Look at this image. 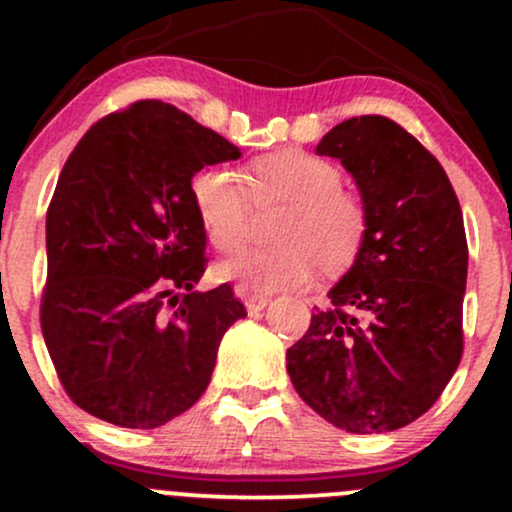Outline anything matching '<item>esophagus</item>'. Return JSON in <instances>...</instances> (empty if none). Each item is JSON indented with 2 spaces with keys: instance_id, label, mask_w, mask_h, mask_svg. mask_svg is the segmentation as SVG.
I'll return each mask as SVG.
<instances>
[{
  "instance_id": "obj_1",
  "label": "esophagus",
  "mask_w": 512,
  "mask_h": 512,
  "mask_svg": "<svg viewBox=\"0 0 512 512\" xmlns=\"http://www.w3.org/2000/svg\"><path fill=\"white\" fill-rule=\"evenodd\" d=\"M236 293H238V298H243V301H245V308H248L250 313H257V310L267 308V303H269V298H267V296H262V293L250 291L248 286H243V284H238V286H236Z\"/></svg>"
}]
</instances>
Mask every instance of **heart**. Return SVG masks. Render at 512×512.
I'll return each instance as SVG.
<instances>
[{
    "label": "heart",
    "instance_id": "obj_1",
    "mask_svg": "<svg viewBox=\"0 0 512 512\" xmlns=\"http://www.w3.org/2000/svg\"><path fill=\"white\" fill-rule=\"evenodd\" d=\"M245 178L209 166L190 185L199 219L221 252L248 243L255 204H286L274 226L279 243L223 262V279H238L250 291H281L305 284L317 264L325 274L354 267L368 240L370 209L361 192L342 185V170L332 161L284 149L252 161Z\"/></svg>",
    "mask_w": 512,
    "mask_h": 512
}]
</instances>
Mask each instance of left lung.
<instances>
[{
  "label": "left lung",
  "instance_id": "left-lung-1",
  "mask_svg": "<svg viewBox=\"0 0 512 512\" xmlns=\"http://www.w3.org/2000/svg\"><path fill=\"white\" fill-rule=\"evenodd\" d=\"M354 175L370 231L354 267L286 351L296 392L351 433L411 424L443 395L464 349L467 236L448 175L383 115L339 122L317 144Z\"/></svg>",
  "mask_w": 512,
  "mask_h": 512
}]
</instances>
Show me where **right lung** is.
<instances>
[{
  "label": "right lung",
  "mask_w": 512,
  "mask_h": 512,
  "mask_svg": "<svg viewBox=\"0 0 512 512\" xmlns=\"http://www.w3.org/2000/svg\"><path fill=\"white\" fill-rule=\"evenodd\" d=\"M233 146L175 105L101 117L64 163L48 207L40 327L69 399L122 428H156L207 390L221 337L248 315L231 284L192 291L207 231L192 175Z\"/></svg>",
  "instance_id": "1"
}]
</instances>
